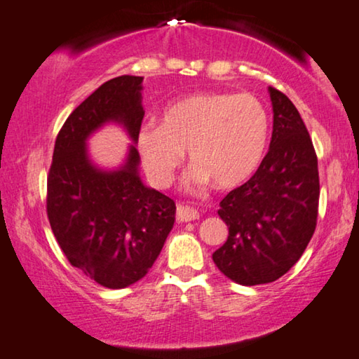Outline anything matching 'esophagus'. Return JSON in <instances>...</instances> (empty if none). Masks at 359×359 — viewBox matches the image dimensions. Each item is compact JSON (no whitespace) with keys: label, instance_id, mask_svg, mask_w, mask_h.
<instances>
[{"label":"esophagus","instance_id":"esophagus-1","mask_svg":"<svg viewBox=\"0 0 359 359\" xmlns=\"http://www.w3.org/2000/svg\"><path fill=\"white\" fill-rule=\"evenodd\" d=\"M198 217H200V214H198V211L190 206L179 205L177 211H175V219H177L179 222H191Z\"/></svg>","mask_w":359,"mask_h":359}]
</instances>
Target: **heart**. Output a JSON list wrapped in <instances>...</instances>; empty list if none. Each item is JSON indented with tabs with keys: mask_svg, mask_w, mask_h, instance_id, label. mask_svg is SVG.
Segmentation results:
<instances>
[{
	"mask_svg": "<svg viewBox=\"0 0 359 359\" xmlns=\"http://www.w3.org/2000/svg\"><path fill=\"white\" fill-rule=\"evenodd\" d=\"M269 135V111L256 95L203 92L165 108L159 126L142 128L137 147L158 189L172 184L185 149L194 164L190 187L211 180L219 189H233L258 170Z\"/></svg>",
	"mask_w": 359,
	"mask_h": 359,
	"instance_id": "1",
	"label": "heart"
}]
</instances>
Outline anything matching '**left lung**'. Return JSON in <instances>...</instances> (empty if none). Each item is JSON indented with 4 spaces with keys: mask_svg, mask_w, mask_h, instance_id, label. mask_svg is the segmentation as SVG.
Wrapping results in <instances>:
<instances>
[{
    "mask_svg": "<svg viewBox=\"0 0 359 359\" xmlns=\"http://www.w3.org/2000/svg\"><path fill=\"white\" fill-rule=\"evenodd\" d=\"M274 126L253 177L219 203L227 242L212 253L240 285L274 282L302 258L318 222L319 172L308 128L287 95L269 87Z\"/></svg>",
    "mask_w": 359,
    "mask_h": 359,
    "instance_id": "1",
    "label": "left lung"
}]
</instances>
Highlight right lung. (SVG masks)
Returning <instances> with one entry per match:
<instances>
[{
    "mask_svg": "<svg viewBox=\"0 0 359 359\" xmlns=\"http://www.w3.org/2000/svg\"><path fill=\"white\" fill-rule=\"evenodd\" d=\"M143 77L104 82L80 103L56 137L46 185V214L69 263L108 288H124L147 276L175 221V203L138 177L140 156L101 170L90 163L85 140L106 122H119L137 142L145 111Z\"/></svg>",
    "mask_w": 359,
    "mask_h": 359,
    "instance_id": "obj_1",
    "label": "right lung"
}]
</instances>
